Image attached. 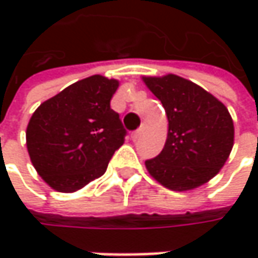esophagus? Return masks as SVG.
<instances>
[{"instance_id":"obj_1","label":"esophagus","mask_w":258,"mask_h":258,"mask_svg":"<svg viewBox=\"0 0 258 258\" xmlns=\"http://www.w3.org/2000/svg\"><path fill=\"white\" fill-rule=\"evenodd\" d=\"M141 134H142V129H138V131H135L134 134H131V139H132V141H136V139H139Z\"/></svg>"}]
</instances>
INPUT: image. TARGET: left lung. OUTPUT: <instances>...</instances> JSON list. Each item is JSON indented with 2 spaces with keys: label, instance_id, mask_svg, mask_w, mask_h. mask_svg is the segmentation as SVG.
Instances as JSON below:
<instances>
[{
  "label": "left lung",
  "instance_id": "left-lung-1",
  "mask_svg": "<svg viewBox=\"0 0 258 258\" xmlns=\"http://www.w3.org/2000/svg\"><path fill=\"white\" fill-rule=\"evenodd\" d=\"M168 117L162 152L145 161L151 176L172 191H189L214 178L234 145L228 109L192 82L175 75L144 77Z\"/></svg>",
  "mask_w": 258,
  "mask_h": 258
}]
</instances>
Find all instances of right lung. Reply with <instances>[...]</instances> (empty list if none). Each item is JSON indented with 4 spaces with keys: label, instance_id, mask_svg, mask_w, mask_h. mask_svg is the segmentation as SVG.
Returning <instances> with one entry per match:
<instances>
[{
    "label": "right lung",
    "instance_id": "right-lung-1",
    "mask_svg": "<svg viewBox=\"0 0 258 258\" xmlns=\"http://www.w3.org/2000/svg\"><path fill=\"white\" fill-rule=\"evenodd\" d=\"M119 82L94 75L79 80L35 110L27 149L35 171L58 192H75L106 172L126 131L110 100Z\"/></svg>",
    "mask_w": 258,
    "mask_h": 258
}]
</instances>
